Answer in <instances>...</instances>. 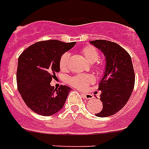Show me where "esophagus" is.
Listing matches in <instances>:
<instances>
[{
    "instance_id": "obj_1",
    "label": "esophagus",
    "mask_w": 149,
    "mask_h": 149,
    "mask_svg": "<svg viewBox=\"0 0 149 149\" xmlns=\"http://www.w3.org/2000/svg\"><path fill=\"white\" fill-rule=\"evenodd\" d=\"M82 95H83V97L86 98V99H87V100H91V99H92L93 98V95L90 94V93H86V92H83L82 93Z\"/></svg>"
}]
</instances>
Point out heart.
Returning a JSON list of instances; mask_svg holds the SVG:
<instances>
[{
  "label": "heart",
  "mask_w": 149,
  "mask_h": 149,
  "mask_svg": "<svg viewBox=\"0 0 149 149\" xmlns=\"http://www.w3.org/2000/svg\"><path fill=\"white\" fill-rule=\"evenodd\" d=\"M82 54L84 55L86 59L90 63H93L96 62L99 57L100 54L99 51L95 49L93 46H86L82 49ZM69 57L70 54L68 53H65L62 55L59 65H60V68L62 70H66L68 67V63H69ZM94 81V78L92 76L88 74H77L71 77L68 80L69 84L72 85V86L79 88V89H83L87 85L92 82Z\"/></svg>",
  "instance_id": "b5f03b06"
}]
</instances>
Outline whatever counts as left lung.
<instances>
[{"mask_svg": "<svg viewBox=\"0 0 149 149\" xmlns=\"http://www.w3.org/2000/svg\"><path fill=\"white\" fill-rule=\"evenodd\" d=\"M91 44L100 50L105 58L104 74L100 81V100L103 108L97 117H108L126 105L134 86V71L130 54L119 44L107 40H94Z\"/></svg>", "mask_w": 149, "mask_h": 149, "instance_id": "left-lung-1", "label": "left lung"}]
</instances>
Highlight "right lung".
Listing matches in <instances>:
<instances>
[{
	"label": "right lung",
	"mask_w": 149,
	"mask_h": 149,
	"mask_svg": "<svg viewBox=\"0 0 149 149\" xmlns=\"http://www.w3.org/2000/svg\"><path fill=\"white\" fill-rule=\"evenodd\" d=\"M75 44L58 40L41 41L29 46L19 57L18 91L26 105L36 114L53 116L63 109L71 87L61 86L57 89L50 82L60 71L62 55Z\"/></svg>",
	"instance_id": "1"
}]
</instances>
